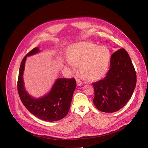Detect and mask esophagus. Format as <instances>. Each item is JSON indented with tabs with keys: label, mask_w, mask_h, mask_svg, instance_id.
I'll list each match as a JSON object with an SVG mask.
<instances>
[{
	"label": "esophagus",
	"mask_w": 148,
	"mask_h": 148,
	"mask_svg": "<svg viewBox=\"0 0 148 148\" xmlns=\"http://www.w3.org/2000/svg\"><path fill=\"white\" fill-rule=\"evenodd\" d=\"M76 82H77V84L78 86H82V85L83 84V82L82 81H81L80 79H77L76 80Z\"/></svg>",
	"instance_id": "34e87169"
}]
</instances>
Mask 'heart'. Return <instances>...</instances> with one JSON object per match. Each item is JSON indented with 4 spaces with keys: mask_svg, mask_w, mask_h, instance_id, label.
I'll use <instances>...</instances> for the list:
<instances>
[{
    "mask_svg": "<svg viewBox=\"0 0 148 148\" xmlns=\"http://www.w3.org/2000/svg\"><path fill=\"white\" fill-rule=\"evenodd\" d=\"M68 64L73 71L80 65L82 74L90 80L103 76L109 66L111 54L105 46H98L90 42L74 44L68 54Z\"/></svg>",
    "mask_w": 148,
    "mask_h": 148,
    "instance_id": "obj_1",
    "label": "heart"
}]
</instances>
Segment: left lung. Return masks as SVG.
Wrapping results in <instances>:
<instances>
[{
    "mask_svg": "<svg viewBox=\"0 0 148 148\" xmlns=\"http://www.w3.org/2000/svg\"><path fill=\"white\" fill-rule=\"evenodd\" d=\"M136 82V73L127 51L124 49L115 51L111 56L106 77L92 83L94 105L103 112L118 111L131 98Z\"/></svg>",
    "mask_w": 148,
    "mask_h": 148,
    "instance_id": "left-lung-1",
    "label": "left lung"
}]
</instances>
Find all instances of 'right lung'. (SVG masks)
Here are the masks:
<instances>
[{"label":"right lung","mask_w":148,"mask_h":148,"mask_svg":"<svg viewBox=\"0 0 148 148\" xmlns=\"http://www.w3.org/2000/svg\"><path fill=\"white\" fill-rule=\"evenodd\" d=\"M39 52L38 47L34 48L21 61L17 82L18 94L23 105L36 117L48 122L59 121L63 119L68 113L76 88L75 80L74 78L58 79L49 94L38 98L31 97L25 88L23 73L27 56Z\"/></svg>","instance_id":"obj_1"}]
</instances>
